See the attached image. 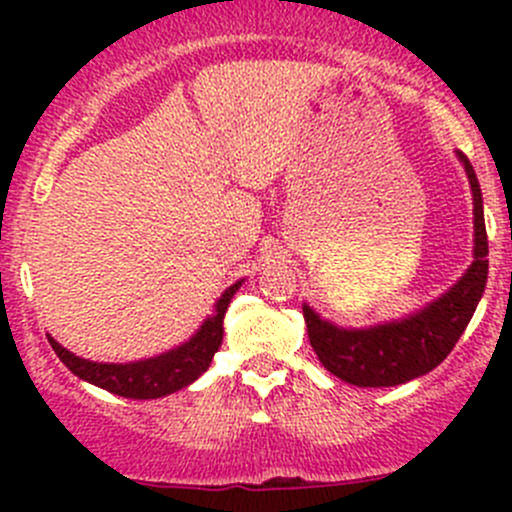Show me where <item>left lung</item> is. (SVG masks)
I'll list each match as a JSON object with an SVG mask.
<instances>
[{"mask_svg":"<svg viewBox=\"0 0 512 512\" xmlns=\"http://www.w3.org/2000/svg\"><path fill=\"white\" fill-rule=\"evenodd\" d=\"M456 158L473 193V262L456 285L409 317L361 329L337 327L302 304L309 344L337 379L361 389L406 384L436 369L466 332L488 280V235L476 170L461 151Z\"/></svg>","mask_w":512,"mask_h":512,"instance_id":"obj_1","label":"left lung"}]
</instances>
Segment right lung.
I'll list each match as a JSON object with an SVG mask.
<instances>
[{"label":"right lung","instance_id":"add662e5","mask_svg":"<svg viewBox=\"0 0 512 512\" xmlns=\"http://www.w3.org/2000/svg\"><path fill=\"white\" fill-rule=\"evenodd\" d=\"M240 287L242 280H237L235 285H230L220 294V299L215 302V312L208 319H203L200 329L188 342L158 356H151V359L128 361V364L91 361L61 347L51 334H46V337H49V344L56 356L66 364V369L79 376V379L89 381L98 389L111 391L116 396H123V399H160V396L175 394L183 386H190L200 374L208 371L210 361H213L215 352L223 344V319L227 304H230L232 294Z\"/></svg>","mask_w":512,"mask_h":512}]
</instances>
